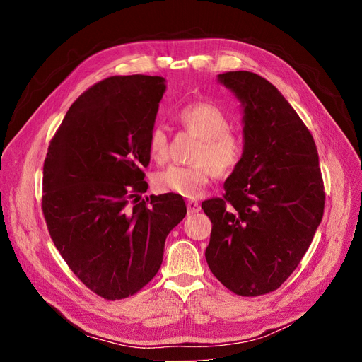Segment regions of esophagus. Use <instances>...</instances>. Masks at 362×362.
Listing matches in <instances>:
<instances>
[{
	"label": "esophagus",
	"instance_id": "1",
	"mask_svg": "<svg viewBox=\"0 0 362 362\" xmlns=\"http://www.w3.org/2000/svg\"><path fill=\"white\" fill-rule=\"evenodd\" d=\"M186 206H187V213H189V214H195V213H198V211L201 210L199 202L195 201V199L186 201Z\"/></svg>",
	"mask_w": 362,
	"mask_h": 362
}]
</instances>
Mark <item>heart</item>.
I'll list each match as a JSON object with an SVG mask.
<instances>
[{"instance_id": "1", "label": "heart", "mask_w": 362, "mask_h": 362, "mask_svg": "<svg viewBox=\"0 0 362 362\" xmlns=\"http://www.w3.org/2000/svg\"><path fill=\"white\" fill-rule=\"evenodd\" d=\"M177 122L199 139L192 165H171L156 176L158 192L176 194L186 198L198 197L213 175H232L243 158V141L230 129V120L214 104L192 103L179 110ZM148 154L156 163L168 158V138L161 127L152 129L148 139Z\"/></svg>"}]
</instances>
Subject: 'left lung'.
I'll list each match as a JSON object with an SVG mask.
<instances>
[{
    "mask_svg": "<svg viewBox=\"0 0 362 362\" xmlns=\"http://www.w3.org/2000/svg\"><path fill=\"white\" fill-rule=\"evenodd\" d=\"M218 82L243 108V158L223 198L202 202L213 223L205 258L240 296L273 292L308 251L325 213V185L311 132L267 79L227 71Z\"/></svg>",
    "mask_w": 362,
    "mask_h": 362,
    "instance_id": "left-lung-1",
    "label": "left lung"
}]
</instances>
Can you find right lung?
Returning a JSON list of instances; mask_svg holds the SVG:
<instances>
[{
  "mask_svg": "<svg viewBox=\"0 0 362 362\" xmlns=\"http://www.w3.org/2000/svg\"><path fill=\"white\" fill-rule=\"evenodd\" d=\"M160 76H111L69 108L44 161L42 213L70 270L93 293L135 295L158 273L180 195L141 199L148 139L165 90Z\"/></svg>",
  "mask_w": 362,
  "mask_h": 362,
  "instance_id": "right-lung-1",
  "label": "right lung"
}]
</instances>
